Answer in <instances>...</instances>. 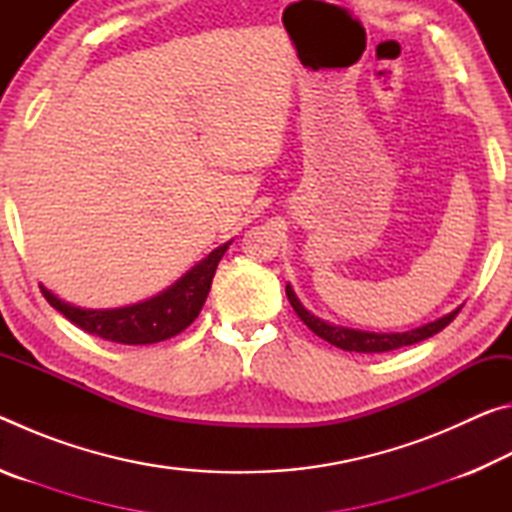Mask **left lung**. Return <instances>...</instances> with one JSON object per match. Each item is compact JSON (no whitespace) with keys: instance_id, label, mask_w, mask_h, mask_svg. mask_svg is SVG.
<instances>
[{"instance_id":"1","label":"left lung","mask_w":512,"mask_h":512,"mask_svg":"<svg viewBox=\"0 0 512 512\" xmlns=\"http://www.w3.org/2000/svg\"><path fill=\"white\" fill-rule=\"evenodd\" d=\"M287 298L302 323H305L316 336H320V339L336 345V348H341V350L363 352V354L391 352L397 348H404V345H413V343L429 339V336L438 334L440 329H445L449 323H452V320L458 316V311H461V307H463L461 305L456 311H452V314L433 320V323L415 327V329H411V332L377 334V332H361V329H350V327H341V325H329V323H325V320H320L318 316L309 314V311L300 305V300L296 298V293H293L289 284H287Z\"/></svg>"}]
</instances>
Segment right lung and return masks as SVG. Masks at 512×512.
Listing matches in <instances>:
<instances>
[{
    "mask_svg": "<svg viewBox=\"0 0 512 512\" xmlns=\"http://www.w3.org/2000/svg\"><path fill=\"white\" fill-rule=\"evenodd\" d=\"M228 246L230 241L212 250L201 264H196L192 271L180 277L173 287L162 291L160 296L137 302L131 307L81 309L58 300L47 289L40 291L51 307L60 311L67 320H72L76 327H81L83 332L99 336V339L124 345L160 343L183 332L201 314L216 266H219Z\"/></svg>",
    "mask_w": 512,
    "mask_h": 512,
    "instance_id": "obj_1",
    "label": "right lung"
}]
</instances>
